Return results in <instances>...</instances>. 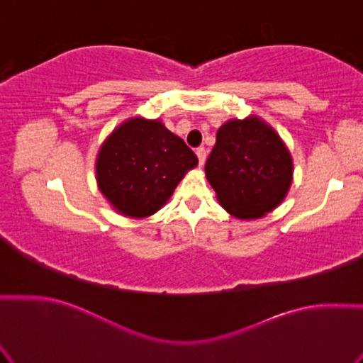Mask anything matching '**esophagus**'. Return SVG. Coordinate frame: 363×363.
I'll use <instances>...</instances> for the list:
<instances>
[{"instance_id":"esophagus-1","label":"esophagus","mask_w":363,"mask_h":363,"mask_svg":"<svg viewBox=\"0 0 363 363\" xmlns=\"http://www.w3.org/2000/svg\"><path fill=\"white\" fill-rule=\"evenodd\" d=\"M196 156H198V160H199V165H204L206 162V150L204 148H198L196 150Z\"/></svg>"}]
</instances>
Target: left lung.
<instances>
[{"label": "left lung", "mask_w": 363, "mask_h": 363, "mask_svg": "<svg viewBox=\"0 0 363 363\" xmlns=\"http://www.w3.org/2000/svg\"><path fill=\"white\" fill-rule=\"evenodd\" d=\"M206 177L228 213L256 220L282 203L293 179L291 156L276 130L256 115L217 130Z\"/></svg>", "instance_id": "obj_1"}]
</instances>
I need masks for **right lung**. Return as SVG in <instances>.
Listing matches in <instances>:
<instances>
[{
  "mask_svg": "<svg viewBox=\"0 0 363 363\" xmlns=\"http://www.w3.org/2000/svg\"><path fill=\"white\" fill-rule=\"evenodd\" d=\"M198 157L160 120L130 118L106 138L96 182L113 209L130 218L156 213Z\"/></svg>",
  "mask_w": 363,
  "mask_h": 363,
  "instance_id": "right-lung-1",
  "label": "right lung"
}]
</instances>
